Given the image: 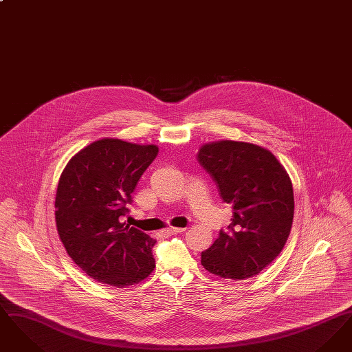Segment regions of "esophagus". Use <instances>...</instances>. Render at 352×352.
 I'll list each match as a JSON object with an SVG mask.
<instances>
[{
    "label": "esophagus",
    "instance_id": "esophagus-1",
    "mask_svg": "<svg viewBox=\"0 0 352 352\" xmlns=\"http://www.w3.org/2000/svg\"><path fill=\"white\" fill-rule=\"evenodd\" d=\"M186 228H181V227H168L162 231V234H178V232H184Z\"/></svg>",
    "mask_w": 352,
    "mask_h": 352
}]
</instances>
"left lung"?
Segmentation results:
<instances>
[{
	"mask_svg": "<svg viewBox=\"0 0 352 352\" xmlns=\"http://www.w3.org/2000/svg\"><path fill=\"white\" fill-rule=\"evenodd\" d=\"M198 161L234 210L228 231L201 252V265L221 278L258 274L281 253L289 237L294 195L284 166L270 151L223 140L201 145Z\"/></svg>",
	"mask_w": 352,
	"mask_h": 352,
	"instance_id": "left-lung-1",
	"label": "left lung"
}]
</instances>
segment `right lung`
I'll list each match as a JSON object with an SVG mask.
<instances>
[{"label":"right lung","mask_w":352,"mask_h":352,"mask_svg":"<svg viewBox=\"0 0 352 352\" xmlns=\"http://www.w3.org/2000/svg\"><path fill=\"white\" fill-rule=\"evenodd\" d=\"M157 154L155 145L102 138L78 151L62 171L55 197L58 234L74 263L99 283L125 287L155 268V240L122 220Z\"/></svg>","instance_id":"add662e5"}]
</instances>
